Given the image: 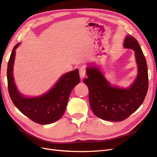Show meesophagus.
I'll return each instance as SVG.
<instances>
[{"mask_svg":"<svg viewBox=\"0 0 157 157\" xmlns=\"http://www.w3.org/2000/svg\"><path fill=\"white\" fill-rule=\"evenodd\" d=\"M79 74L80 78H84L85 77V75H86V69L84 67H81L79 69Z\"/></svg>","mask_w":157,"mask_h":157,"instance_id":"obj_1","label":"esophagus"}]
</instances>
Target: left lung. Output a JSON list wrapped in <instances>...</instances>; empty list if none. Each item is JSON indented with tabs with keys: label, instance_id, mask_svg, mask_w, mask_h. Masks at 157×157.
I'll return each mask as SVG.
<instances>
[{
	"label": "left lung",
	"instance_id": "obj_1",
	"mask_svg": "<svg viewBox=\"0 0 157 157\" xmlns=\"http://www.w3.org/2000/svg\"><path fill=\"white\" fill-rule=\"evenodd\" d=\"M124 47L134 50L138 73L128 88L112 86L96 66L86 69L88 78L83 82L89 90V102L95 115L108 121L120 122L134 113L144 102L148 90L149 78L146 59L138 42L128 35Z\"/></svg>",
	"mask_w": 157,
	"mask_h": 157
}]
</instances>
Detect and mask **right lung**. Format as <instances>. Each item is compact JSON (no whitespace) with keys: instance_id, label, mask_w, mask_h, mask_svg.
Instances as JSON below:
<instances>
[{"instance_id":"obj_1","label":"right lung","mask_w":157,"mask_h":157,"mask_svg":"<svg viewBox=\"0 0 157 157\" xmlns=\"http://www.w3.org/2000/svg\"><path fill=\"white\" fill-rule=\"evenodd\" d=\"M17 44L12 52L7 68L8 88L13 103L23 115L40 124H48L62 117L67 105L70 94L80 82L78 69L62 75L50 91L39 97L27 98L17 90L13 77V65Z\"/></svg>"}]
</instances>
